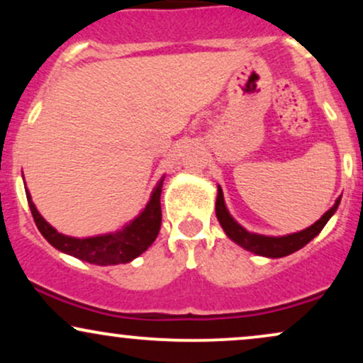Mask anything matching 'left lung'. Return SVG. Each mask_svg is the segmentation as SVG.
Returning <instances> with one entry per match:
<instances>
[{
	"label": "left lung",
	"instance_id": "obj_1",
	"mask_svg": "<svg viewBox=\"0 0 363 363\" xmlns=\"http://www.w3.org/2000/svg\"><path fill=\"white\" fill-rule=\"evenodd\" d=\"M341 198L336 199L335 205L331 206V210H328L311 227H307L306 230L295 232V234L283 235V237H268V235H259L247 232L244 227H240L239 223L232 218V215L228 213L227 206L223 201V191L218 186V196H216V218H218L220 225L225 230V234L230 237L235 244H239L240 247H244L245 251L257 254V256H266V257H283L289 256V254L298 251L303 245L309 244L315 235L319 234L324 228V225L328 223V220L335 215V211L338 210Z\"/></svg>",
	"mask_w": 363,
	"mask_h": 363
}]
</instances>
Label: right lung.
I'll use <instances>...</instances> for the list:
<instances>
[{
  "mask_svg": "<svg viewBox=\"0 0 363 363\" xmlns=\"http://www.w3.org/2000/svg\"><path fill=\"white\" fill-rule=\"evenodd\" d=\"M162 184H164V179L153 189L145 210L133 222H129L126 227H123V230L114 232V234L86 237V239H77V237L60 234L37 211L28 191L27 201L39 232L57 251L69 254V256L78 257L82 261L91 262V264H124V262L133 261L140 254H143L157 239L162 223Z\"/></svg>",
  "mask_w": 363,
  "mask_h": 363,
  "instance_id": "obj_1",
  "label": "right lung"
}]
</instances>
